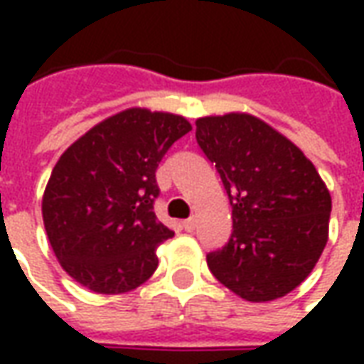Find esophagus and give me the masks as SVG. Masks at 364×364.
<instances>
[{
    "mask_svg": "<svg viewBox=\"0 0 364 364\" xmlns=\"http://www.w3.org/2000/svg\"><path fill=\"white\" fill-rule=\"evenodd\" d=\"M181 226L185 232H193V230H195V226H197V220H195V218H187V220H183Z\"/></svg>",
    "mask_w": 364,
    "mask_h": 364,
    "instance_id": "obj_1",
    "label": "esophagus"
}]
</instances>
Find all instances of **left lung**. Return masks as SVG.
Here are the masks:
<instances>
[{
	"label": "left lung",
	"instance_id": "1",
	"mask_svg": "<svg viewBox=\"0 0 364 364\" xmlns=\"http://www.w3.org/2000/svg\"><path fill=\"white\" fill-rule=\"evenodd\" d=\"M197 142L220 173L232 236L206 255L210 273L247 302L289 294L328 244L331 195L304 151L247 112L197 119Z\"/></svg>",
	"mask_w": 364,
	"mask_h": 364
}]
</instances>
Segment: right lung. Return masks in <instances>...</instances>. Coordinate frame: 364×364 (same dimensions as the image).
I'll return each mask as SVG.
<instances>
[{
    "instance_id": "1",
    "label": "right lung",
    "mask_w": 364,
    "mask_h": 364,
    "mask_svg": "<svg viewBox=\"0 0 364 364\" xmlns=\"http://www.w3.org/2000/svg\"><path fill=\"white\" fill-rule=\"evenodd\" d=\"M181 114L132 107L77 138L52 169L43 220L56 259L97 294L134 290L158 269L173 236L154 213L156 169L191 130Z\"/></svg>"
}]
</instances>
